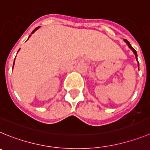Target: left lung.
Masks as SVG:
<instances>
[{
    "mask_svg": "<svg viewBox=\"0 0 150 150\" xmlns=\"http://www.w3.org/2000/svg\"><path fill=\"white\" fill-rule=\"evenodd\" d=\"M125 42H126V44H127V45H128V46H129V48H131V50H132V52H134V55H135V57H136V59H137V52H136V51H135V50L134 49V48H132V45H130V43H129V42L128 41V40H125ZM138 67H139V64H138Z\"/></svg>",
    "mask_w": 150,
    "mask_h": 150,
    "instance_id": "8db88e82",
    "label": "left lung"
}]
</instances>
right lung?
Returning <instances> with one entry per match:
<instances>
[{"instance_id": "1", "label": "right lung", "mask_w": 150, "mask_h": 150, "mask_svg": "<svg viewBox=\"0 0 150 150\" xmlns=\"http://www.w3.org/2000/svg\"><path fill=\"white\" fill-rule=\"evenodd\" d=\"M39 28H40V27H37V28H35V29H34V30H33V31H32L31 34H32V33H34V32H35V31H36V30H38V29H39ZM30 36H31V35H30V36H29V37H28V39H29V38H30ZM18 51H19V50H18ZM14 63H15V60H14V63H13V67H14Z\"/></svg>"}]
</instances>
